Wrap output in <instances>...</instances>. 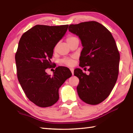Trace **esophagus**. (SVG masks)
<instances>
[{
	"label": "esophagus",
	"mask_w": 133,
	"mask_h": 133,
	"mask_svg": "<svg viewBox=\"0 0 133 133\" xmlns=\"http://www.w3.org/2000/svg\"><path fill=\"white\" fill-rule=\"evenodd\" d=\"M70 71H71V73H72V75H74V69L71 68V69H70Z\"/></svg>",
	"instance_id": "34e87169"
}]
</instances>
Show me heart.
Listing matches in <instances>:
<instances>
[{
  "label": "heart",
  "instance_id": "heart-1",
  "mask_svg": "<svg viewBox=\"0 0 133 133\" xmlns=\"http://www.w3.org/2000/svg\"><path fill=\"white\" fill-rule=\"evenodd\" d=\"M75 38H76L74 37V36H69L66 39L67 42V43H69L70 42H71ZM62 63H63L64 64L66 65V66H72L74 63V60H73L72 59H70V58H65L62 61Z\"/></svg>",
  "mask_w": 133,
  "mask_h": 133
}]
</instances>
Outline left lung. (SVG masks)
Segmentation results:
<instances>
[{
    "label": "left lung",
    "instance_id": "left-lung-1",
    "mask_svg": "<svg viewBox=\"0 0 133 133\" xmlns=\"http://www.w3.org/2000/svg\"><path fill=\"white\" fill-rule=\"evenodd\" d=\"M69 31L82 44L79 66H89V75L81 69L74 70L79 79V97L87 104L100 103L108 97L118 78L120 55L115 41L105 27L95 21L71 24Z\"/></svg>",
    "mask_w": 133,
    "mask_h": 133
}]
</instances>
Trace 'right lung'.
I'll return each instance as SVG.
<instances>
[{"label":"right lung","mask_w":133,"mask_h":133,"mask_svg":"<svg viewBox=\"0 0 133 133\" xmlns=\"http://www.w3.org/2000/svg\"><path fill=\"white\" fill-rule=\"evenodd\" d=\"M69 25H36L22 35L15 54L17 76L22 89L36 105L51 106L59 99V89L72 74L67 67L51 68L54 49L66 34Z\"/></svg>","instance_id":"1"}]
</instances>
